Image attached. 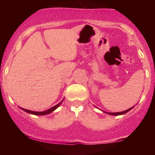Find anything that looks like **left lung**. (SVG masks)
Wrapping results in <instances>:
<instances>
[{"instance_id": "left-lung-1", "label": "left lung", "mask_w": 155, "mask_h": 155, "mask_svg": "<svg viewBox=\"0 0 155 155\" xmlns=\"http://www.w3.org/2000/svg\"><path fill=\"white\" fill-rule=\"evenodd\" d=\"M134 107H135V106H134ZM134 107H132L131 108H130V109L126 110V111H120V112H116V113H111V112H106V111H102V110H101V111H102L104 112V113H106V114H109V115H112V116H119V115H123V114H126L127 112H128L129 111H130L131 109H133V108H134Z\"/></svg>"}]
</instances>
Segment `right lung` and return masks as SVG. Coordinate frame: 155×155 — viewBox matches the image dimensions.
<instances>
[{
	"label": "right lung",
	"instance_id": "right-lung-1",
	"mask_svg": "<svg viewBox=\"0 0 155 155\" xmlns=\"http://www.w3.org/2000/svg\"><path fill=\"white\" fill-rule=\"evenodd\" d=\"M63 100H64V99H63L60 103L58 104H56V106H54V107L51 108V109L46 110V111H30V110H28V109H23V108H21V107H20V108L21 109H22L23 111H25V112H27V113H28V114H34V115H36V116H43V115H46V114H51V113H52L53 111H54L55 110L57 109V108H58V107H60V105L62 104Z\"/></svg>",
	"mask_w": 155,
	"mask_h": 155
}]
</instances>
